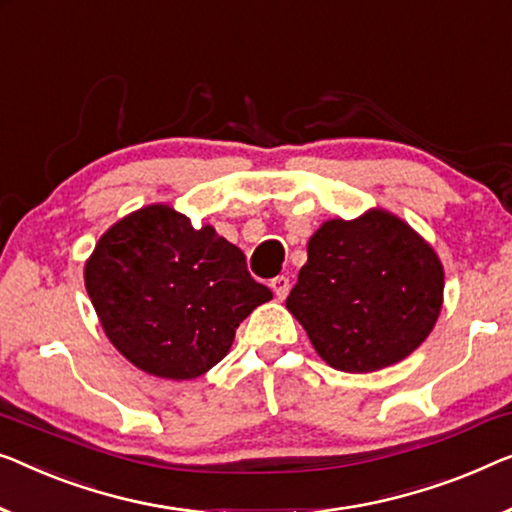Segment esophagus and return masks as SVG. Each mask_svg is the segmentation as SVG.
<instances>
[{
  "mask_svg": "<svg viewBox=\"0 0 512 512\" xmlns=\"http://www.w3.org/2000/svg\"><path fill=\"white\" fill-rule=\"evenodd\" d=\"M270 288H272V293L277 295V300H284L288 291H291V281H288V277H284V274H279V277H274L270 281Z\"/></svg>",
  "mask_w": 512,
  "mask_h": 512,
  "instance_id": "1",
  "label": "esophagus"
}]
</instances>
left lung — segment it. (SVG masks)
Wrapping results in <instances>:
<instances>
[{
    "mask_svg": "<svg viewBox=\"0 0 512 512\" xmlns=\"http://www.w3.org/2000/svg\"><path fill=\"white\" fill-rule=\"evenodd\" d=\"M443 284L432 244L397 214L372 207L323 221L311 235L286 309L332 369L369 374L425 342L441 314Z\"/></svg>",
    "mask_w": 512,
    "mask_h": 512,
    "instance_id": "1",
    "label": "left lung"
}]
</instances>
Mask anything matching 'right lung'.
Here are the masks:
<instances>
[{
    "label": "right lung",
    "instance_id": "right-lung-1",
    "mask_svg": "<svg viewBox=\"0 0 512 512\" xmlns=\"http://www.w3.org/2000/svg\"><path fill=\"white\" fill-rule=\"evenodd\" d=\"M85 288L106 337L131 365L170 381L205 374L268 286L214 226L152 203L115 221L85 263Z\"/></svg>",
    "mask_w": 512,
    "mask_h": 512
}]
</instances>
